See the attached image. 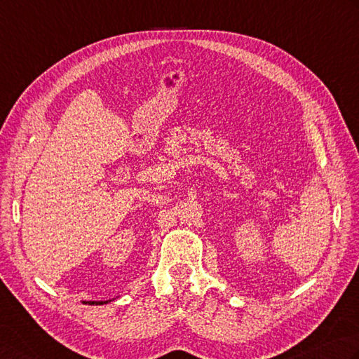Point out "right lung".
<instances>
[{
    "label": "right lung",
    "mask_w": 359,
    "mask_h": 359,
    "mask_svg": "<svg viewBox=\"0 0 359 359\" xmlns=\"http://www.w3.org/2000/svg\"><path fill=\"white\" fill-rule=\"evenodd\" d=\"M110 300H100V302H83V304H88V305H104V304H109Z\"/></svg>",
    "instance_id": "right-lung-1"
}]
</instances>
